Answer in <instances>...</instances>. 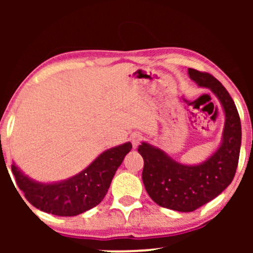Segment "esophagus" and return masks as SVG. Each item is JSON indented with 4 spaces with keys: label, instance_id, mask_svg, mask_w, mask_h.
Here are the masks:
<instances>
[{
    "label": "esophagus",
    "instance_id": "1",
    "mask_svg": "<svg viewBox=\"0 0 253 253\" xmlns=\"http://www.w3.org/2000/svg\"><path fill=\"white\" fill-rule=\"evenodd\" d=\"M130 141H132L133 147H136L139 144L141 143V141H143V135H141L140 133H138V132L133 133V134L130 135Z\"/></svg>",
    "mask_w": 253,
    "mask_h": 253
}]
</instances>
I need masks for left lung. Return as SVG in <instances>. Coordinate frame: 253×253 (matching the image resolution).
Returning a JSON list of instances; mask_svg holds the SVG:
<instances>
[{
  "instance_id": "1",
  "label": "left lung",
  "mask_w": 253,
  "mask_h": 253,
  "mask_svg": "<svg viewBox=\"0 0 253 253\" xmlns=\"http://www.w3.org/2000/svg\"><path fill=\"white\" fill-rule=\"evenodd\" d=\"M197 85L210 89L225 113L221 144L205 162L181 164L163 150L141 143L138 152L144 158L143 182L157 205L177 211H193L219 196L233 181L242 145V125L234 101L215 77L188 69Z\"/></svg>"
}]
</instances>
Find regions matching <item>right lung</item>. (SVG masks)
Instances as JSON below:
<instances>
[{
    "mask_svg": "<svg viewBox=\"0 0 253 253\" xmlns=\"http://www.w3.org/2000/svg\"><path fill=\"white\" fill-rule=\"evenodd\" d=\"M130 150L129 141L106 150L80 173L59 182L34 181L14 163L11 171L17 187L31 205L53 215L75 216L102 201L118 168Z\"/></svg>",
    "mask_w": 253,
    "mask_h": 253,
    "instance_id": "right-lung-1",
    "label": "right lung"
}]
</instances>
